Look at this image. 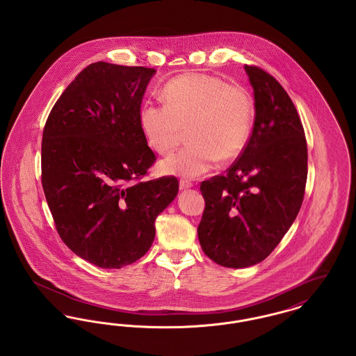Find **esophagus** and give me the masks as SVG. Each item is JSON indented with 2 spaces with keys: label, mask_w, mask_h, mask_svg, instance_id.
Listing matches in <instances>:
<instances>
[{
  "label": "esophagus",
  "mask_w": 356,
  "mask_h": 356,
  "mask_svg": "<svg viewBox=\"0 0 356 356\" xmlns=\"http://www.w3.org/2000/svg\"><path fill=\"white\" fill-rule=\"evenodd\" d=\"M192 186H193V184H192L189 180H186V179H181V180H180V189H181V191L189 189V188H192Z\"/></svg>",
  "instance_id": "esophagus-1"
}]
</instances>
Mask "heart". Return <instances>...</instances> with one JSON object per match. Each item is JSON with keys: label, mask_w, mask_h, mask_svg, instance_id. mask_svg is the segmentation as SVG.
I'll return each mask as SVG.
<instances>
[{"label": "heart", "mask_w": 356, "mask_h": 356, "mask_svg": "<svg viewBox=\"0 0 356 356\" xmlns=\"http://www.w3.org/2000/svg\"><path fill=\"white\" fill-rule=\"evenodd\" d=\"M165 105L147 102L138 122L156 152L170 153L188 129L189 145L165 159L160 168L165 175L196 179L219 160H231L243 151L252 127L254 106L240 86L220 79L192 73L165 85Z\"/></svg>", "instance_id": "obj_1"}]
</instances>
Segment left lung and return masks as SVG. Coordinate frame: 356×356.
Wrapping results in <instances>:
<instances>
[{
    "label": "left lung",
    "instance_id": "1",
    "mask_svg": "<svg viewBox=\"0 0 356 356\" xmlns=\"http://www.w3.org/2000/svg\"><path fill=\"white\" fill-rule=\"evenodd\" d=\"M244 69L254 88L252 135L225 175L200 186V245L228 268L251 267L271 254L299 213L307 181L305 129L293 102L271 74Z\"/></svg>",
    "mask_w": 356,
    "mask_h": 356
}]
</instances>
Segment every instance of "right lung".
I'll return each instance as SVG.
<instances>
[{
	"label": "right lung",
	"instance_id": "right-lung-1",
	"mask_svg": "<svg viewBox=\"0 0 356 356\" xmlns=\"http://www.w3.org/2000/svg\"><path fill=\"white\" fill-rule=\"evenodd\" d=\"M156 70L95 63L51 108L42 147V188L57 232L100 268L148 252L154 220L179 192L173 176L135 183L156 160L138 122Z\"/></svg>",
	"mask_w": 356,
	"mask_h": 356
}]
</instances>
